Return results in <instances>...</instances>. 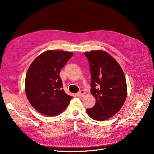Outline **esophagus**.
<instances>
[{
    "label": "esophagus",
    "instance_id": "1",
    "mask_svg": "<svg viewBox=\"0 0 154 154\" xmlns=\"http://www.w3.org/2000/svg\"><path fill=\"white\" fill-rule=\"evenodd\" d=\"M85 94V91L82 90V91H80V92H79L78 93H77V96L79 97H83V96H84Z\"/></svg>",
    "mask_w": 154,
    "mask_h": 154
}]
</instances>
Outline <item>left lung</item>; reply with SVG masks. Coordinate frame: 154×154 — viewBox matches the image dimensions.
I'll return each instance as SVG.
<instances>
[{"label":"left lung","instance_id":"8db88e82","mask_svg":"<svg viewBox=\"0 0 154 154\" xmlns=\"http://www.w3.org/2000/svg\"><path fill=\"white\" fill-rule=\"evenodd\" d=\"M90 65L91 94L95 105L87 109L94 120L105 121L122 109L127 96V82L123 69L118 62L102 50L84 53Z\"/></svg>","mask_w":154,"mask_h":154}]
</instances>
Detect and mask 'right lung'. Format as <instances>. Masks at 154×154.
<instances>
[{
    "label": "right lung",
    "mask_w": 154,
    "mask_h": 154,
    "mask_svg": "<svg viewBox=\"0 0 154 154\" xmlns=\"http://www.w3.org/2000/svg\"><path fill=\"white\" fill-rule=\"evenodd\" d=\"M73 53L48 50L40 54L31 63L25 80L27 98L33 108L47 116L62 113L72 97L62 89L60 71Z\"/></svg>",
    "instance_id": "right-lung-1"
}]
</instances>
